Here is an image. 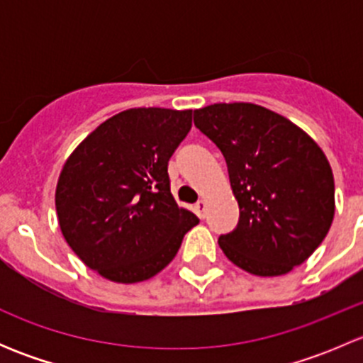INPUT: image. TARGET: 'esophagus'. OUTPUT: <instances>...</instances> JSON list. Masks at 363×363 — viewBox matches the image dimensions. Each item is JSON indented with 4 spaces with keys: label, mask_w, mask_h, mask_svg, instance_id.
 <instances>
[{
    "label": "esophagus",
    "mask_w": 363,
    "mask_h": 363,
    "mask_svg": "<svg viewBox=\"0 0 363 363\" xmlns=\"http://www.w3.org/2000/svg\"><path fill=\"white\" fill-rule=\"evenodd\" d=\"M205 211H207V200H199L195 205V212L199 218H205Z\"/></svg>",
    "instance_id": "esophagus-1"
}]
</instances>
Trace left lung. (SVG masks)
<instances>
[{"mask_svg":"<svg viewBox=\"0 0 363 363\" xmlns=\"http://www.w3.org/2000/svg\"><path fill=\"white\" fill-rule=\"evenodd\" d=\"M195 126L226 160L239 225L218 244L262 277L283 276L323 242L335 214L334 174L320 145L286 117L255 104L195 111Z\"/></svg>","mask_w":363,"mask_h":363,"instance_id":"obj_1","label":"left lung"}]
</instances>
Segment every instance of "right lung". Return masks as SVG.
Listing matches in <instances>:
<instances>
[{"label":"right lung","mask_w":363,"mask_h":363,"mask_svg":"<svg viewBox=\"0 0 363 363\" xmlns=\"http://www.w3.org/2000/svg\"><path fill=\"white\" fill-rule=\"evenodd\" d=\"M193 111L128 108L91 131L56 186L61 233L105 279L133 284L161 272L199 225L170 193L168 160L191 130Z\"/></svg>","instance_id":"obj_1"}]
</instances>
